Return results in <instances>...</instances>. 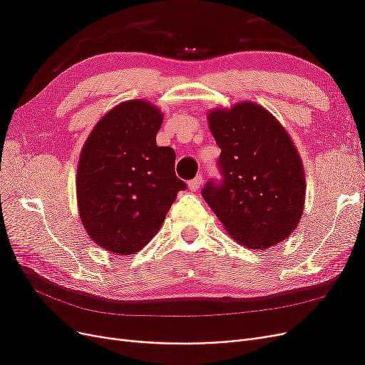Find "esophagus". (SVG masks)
I'll return each instance as SVG.
<instances>
[{"label":"esophagus","mask_w":365,"mask_h":365,"mask_svg":"<svg viewBox=\"0 0 365 365\" xmlns=\"http://www.w3.org/2000/svg\"><path fill=\"white\" fill-rule=\"evenodd\" d=\"M201 185H202V176L201 175H197L196 178L189 181V189L190 190H200Z\"/></svg>","instance_id":"obj_1"}]
</instances>
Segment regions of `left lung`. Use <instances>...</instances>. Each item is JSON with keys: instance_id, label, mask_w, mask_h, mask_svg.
<instances>
[{"instance_id": "8db88e82", "label": "left lung", "mask_w": 365, "mask_h": 365, "mask_svg": "<svg viewBox=\"0 0 365 365\" xmlns=\"http://www.w3.org/2000/svg\"><path fill=\"white\" fill-rule=\"evenodd\" d=\"M207 118L220 148L222 182L204 187L205 202L237 244L251 250L280 244L304 210V169L294 141L254 102L215 108Z\"/></svg>"}]
</instances>
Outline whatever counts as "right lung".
Instances as JSON below:
<instances>
[{"label": "right lung", "instance_id": "1", "mask_svg": "<svg viewBox=\"0 0 365 365\" xmlns=\"http://www.w3.org/2000/svg\"><path fill=\"white\" fill-rule=\"evenodd\" d=\"M160 108L126 101L108 111L82 148L77 208L96 244L129 256L158 233L185 182L175 175V150L157 146Z\"/></svg>", "mask_w": 365, "mask_h": 365}]
</instances>
